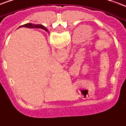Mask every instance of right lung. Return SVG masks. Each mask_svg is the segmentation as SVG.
Returning <instances> with one entry per match:
<instances>
[{"label": "right lung", "instance_id": "right-lung-1", "mask_svg": "<svg viewBox=\"0 0 126 126\" xmlns=\"http://www.w3.org/2000/svg\"><path fill=\"white\" fill-rule=\"evenodd\" d=\"M27 27V28H31V29H33V28H39V29H43L45 30L46 31H47V29H46V27H45L43 25H34V24H32V23H27V24H25L24 25H22L20 26V27Z\"/></svg>", "mask_w": 126, "mask_h": 126}]
</instances>
